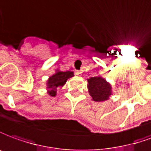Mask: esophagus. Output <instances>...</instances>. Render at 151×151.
<instances>
[{"mask_svg":"<svg viewBox=\"0 0 151 151\" xmlns=\"http://www.w3.org/2000/svg\"><path fill=\"white\" fill-rule=\"evenodd\" d=\"M81 74H82V70H76V75H77V76H81Z\"/></svg>","mask_w":151,"mask_h":151,"instance_id":"1","label":"esophagus"}]
</instances>
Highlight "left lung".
I'll return each instance as SVG.
<instances>
[{"instance_id":"1","label":"left lung","mask_w":151,"mask_h":151,"mask_svg":"<svg viewBox=\"0 0 151 151\" xmlns=\"http://www.w3.org/2000/svg\"><path fill=\"white\" fill-rule=\"evenodd\" d=\"M88 93L95 101H104L109 99L112 94L111 85L101 76L88 79Z\"/></svg>"}]
</instances>
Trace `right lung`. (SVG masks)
<instances>
[{
    "label": "right lung",
    "instance_id": "obj_1",
    "mask_svg": "<svg viewBox=\"0 0 151 151\" xmlns=\"http://www.w3.org/2000/svg\"><path fill=\"white\" fill-rule=\"evenodd\" d=\"M74 73L72 71H60L58 70L56 73L49 78L47 81L48 93L51 97H55L57 93V88L63 87L66 84L69 78L72 77Z\"/></svg>",
    "mask_w": 151,
    "mask_h": 151
}]
</instances>
